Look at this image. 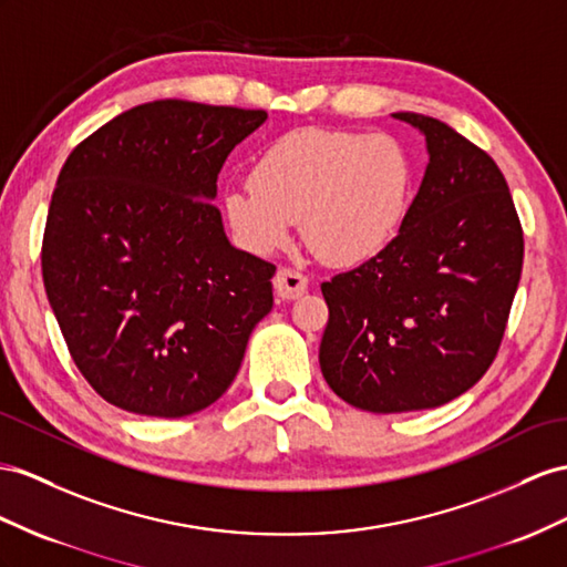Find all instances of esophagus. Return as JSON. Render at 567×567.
Segmentation results:
<instances>
[{
  "instance_id": "34e87169",
  "label": "esophagus",
  "mask_w": 567,
  "mask_h": 567,
  "mask_svg": "<svg viewBox=\"0 0 567 567\" xmlns=\"http://www.w3.org/2000/svg\"><path fill=\"white\" fill-rule=\"evenodd\" d=\"M309 287V278L295 268H280L275 275V292L282 299H299Z\"/></svg>"
}]
</instances>
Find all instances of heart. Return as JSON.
Returning <instances> with one entry per match:
<instances>
[{
  "label": "heart",
  "instance_id": "1",
  "mask_svg": "<svg viewBox=\"0 0 567 567\" xmlns=\"http://www.w3.org/2000/svg\"><path fill=\"white\" fill-rule=\"evenodd\" d=\"M410 182V159L395 138L309 126L264 148L249 172L251 188H227L223 213L244 251L272 254L299 220L318 258L350 266L395 235Z\"/></svg>",
  "mask_w": 567,
  "mask_h": 567
}]
</instances>
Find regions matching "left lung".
<instances>
[{
    "mask_svg": "<svg viewBox=\"0 0 567 567\" xmlns=\"http://www.w3.org/2000/svg\"><path fill=\"white\" fill-rule=\"evenodd\" d=\"M395 120L426 138L429 165L395 239L321 285V371L352 408L398 414L455 400L498 354L525 239L491 155L447 124Z\"/></svg>",
    "mask_w": 567,
    "mask_h": 567,
    "instance_id": "8db88e82",
    "label": "left lung"
}]
</instances>
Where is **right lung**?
Listing matches in <instances>:
<instances>
[{
  "label": "right lung",
  "instance_id": "add662e5",
  "mask_svg": "<svg viewBox=\"0 0 567 567\" xmlns=\"http://www.w3.org/2000/svg\"><path fill=\"white\" fill-rule=\"evenodd\" d=\"M264 110L155 100L81 141L56 177L42 282L95 393L143 416L206 410L272 309L275 266L229 244L217 174Z\"/></svg>",
  "mask_w": 567,
  "mask_h": 567
}]
</instances>
